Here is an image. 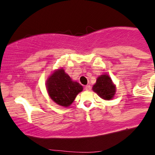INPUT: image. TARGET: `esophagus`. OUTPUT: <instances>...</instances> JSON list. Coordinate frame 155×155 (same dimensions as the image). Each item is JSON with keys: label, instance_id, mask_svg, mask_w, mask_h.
I'll list each match as a JSON object with an SVG mask.
<instances>
[{"label": "esophagus", "instance_id": "obj_1", "mask_svg": "<svg viewBox=\"0 0 155 155\" xmlns=\"http://www.w3.org/2000/svg\"><path fill=\"white\" fill-rule=\"evenodd\" d=\"M85 89L86 91H90L91 90V85H86V86L85 87Z\"/></svg>", "mask_w": 155, "mask_h": 155}]
</instances>
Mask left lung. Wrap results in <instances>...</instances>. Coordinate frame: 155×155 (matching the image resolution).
I'll return each mask as SVG.
<instances>
[{"label": "left lung", "mask_w": 155, "mask_h": 155, "mask_svg": "<svg viewBox=\"0 0 155 155\" xmlns=\"http://www.w3.org/2000/svg\"><path fill=\"white\" fill-rule=\"evenodd\" d=\"M92 89L97 94L98 96L106 101L112 100L116 91L115 85L111 78L107 74L101 75L97 79L96 83L93 85Z\"/></svg>", "instance_id": "left-lung-1"}]
</instances>
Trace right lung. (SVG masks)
Returning a JSON list of instances; mask_svg holds the SVG:
<instances>
[{
	"mask_svg": "<svg viewBox=\"0 0 155 155\" xmlns=\"http://www.w3.org/2000/svg\"><path fill=\"white\" fill-rule=\"evenodd\" d=\"M46 88L51 99L61 107H68L83 89L77 82L72 80L62 68L52 73L46 81Z\"/></svg>",
	"mask_w": 155,
	"mask_h": 155,
	"instance_id": "right-lung-1",
	"label": "right lung"
}]
</instances>
